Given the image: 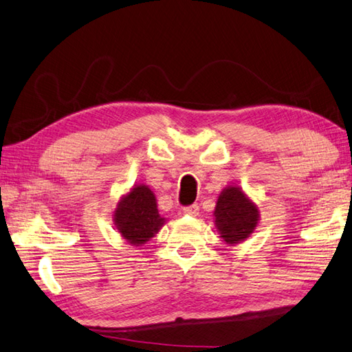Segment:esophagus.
Instances as JSON below:
<instances>
[{
  "label": "esophagus",
  "instance_id": "1",
  "mask_svg": "<svg viewBox=\"0 0 352 352\" xmlns=\"http://www.w3.org/2000/svg\"><path fill=\"white\" fill-rule=\"evenodd\" d=\"M199 206L197 205H191V206H186L182 209L184 215H190V217H197L199 215Z\"/></svg>",
  "mask_w": 352,
  "mask_h": 352
}]
</instances>
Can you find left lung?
Wrapping results in <instances>:
<instances>
[{
    "label": "left lung",
    "mask_w": 352,
    "mask_h": 352,
    "mask_svg": "<svg viewBox=\"0 0 352 352\" xmlns=\"http://www.w3.org/2000/svg\"><path fill=\"white\" fill-rule=\"evenodd\" d=\"M259 220V208L239 186L228 185L218 194L214 224L221 241L228 245L233 247L250 238Z\"/></svg>",
    "instance_id": "8db88e82"
}]
</instances>
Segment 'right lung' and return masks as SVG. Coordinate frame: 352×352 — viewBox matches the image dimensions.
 <instances>
[{"instance_id": "1", "label": "right lung", "mask_w": 352, "mask_h": 352, "mask_svg": "<svg viewBox=\"0 0 352 352\" xmlns=\"http://www.w3.org/2000/svg\"><path fill=\"white\" fill-rule=\"evenodd\" d=\"M113 223L129 245L142 247L162 229L167 220L158 212L153 191L144 184H137L117 201Z\"/></svg>"}]
</instances>
